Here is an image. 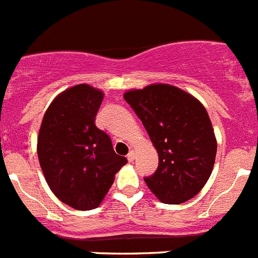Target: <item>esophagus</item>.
Segmentation results:
<instances>
[{
  "label": "esophagus",
  "instance_id": "1",
  "mask_svg": "<svg viewBox=\"0 0 258 258\" xmlns=\"http://www.w3.org/2000/svg\"><path fill=\"white\" fill-rule=\"evenodd\" d=\"M127 160H129V162H133V160H134V153H133V151H131V153L127 154Z\"/></svg>",
  "mask_w": 258,
  "mask_h": 258
}]
</instances>
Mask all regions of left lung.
<instances>
[{"label":"left lung","instance_id":"left-lung-1","mask_svg":"<svg viewBox=\"0 0 258 258\" xmlns=\"http://www.w3.org/2000/svg\"><path fill=\"white\" fill-rule=\"evenodd\" d=\"M126 103L142 121L159 155L155 172L144 177L163 204L179 205L206 184L217 155L213 125L204 105L169 85L127 91Z\"/></svg>","mask_w":258,"mask_h":258}]
</instances>
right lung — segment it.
<instances>
[{"instance_id": "add662e5", "label": "right lung", "mask_w": 258, "mask_h": 258, "mask_svg": "<svg viewBox=\"0 0 258 258\" xmlns=\"http://www.w3.org/2000/svg\"><path fill=\"white\" fill-rule=\"evenodd\" d=\"M103 92L78 85L54 99L44 114L37 156L50 190L77 210L98 208L126 164L112 141L95 125Z\"/></svg>"}]
</instances>
